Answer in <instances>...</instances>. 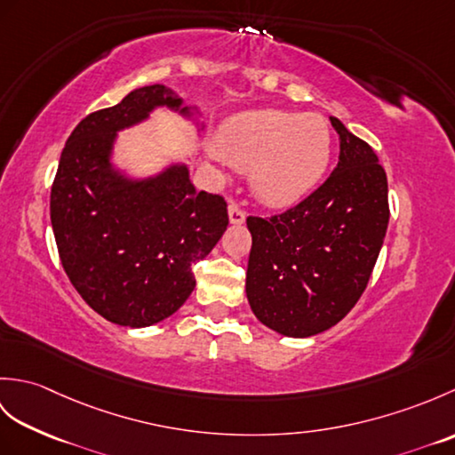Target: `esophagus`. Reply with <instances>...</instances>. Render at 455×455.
<instances>
[{
	"mask_svg": "<svg viewBox=\"0 0 455 455\" xmlns=\"http://www.w3.org/2000/svg\"><path fill=\"white\" fill-rule=\"evenodd\" d=\"M228 219H230V222H233V225H243V222L246 220V212L243 211V207H240L236 201H230Z\"/></svg>",
	"mask_w": 455,
	"mask_h": 455,
	"instance_id": "esophagus-1",
	"label": "esophagus"
}]
</instances>
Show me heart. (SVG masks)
I'll return each mask as SVG.
<instances>
[{
  "label": "heart",
  "instance_id": "obj_1",
  "mask_svg": "<svg viewBox=\"0 0 455 455\" xmlns=\"http://www.w3.org/2000/svg\"><path fill=\"white\" fill-rule=\"evenodd\" d=\"M217 150L235 168L252 170L259 199L285 207L301 201L323 180L332 137L316 113L254 109L222 124Z\"/></svg>",
  "mask_w": 455,
  "mask_h": 455
}]
</instances>
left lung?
Returning <instances> with one entry per match:
<instances>
[{"instance_id":"obj_1","label":"left lung","mask_w":455,"mask_h":455,"mask_svg":"<svg viewBox=\"0 0 455 455\" xmlns=\"http://www.w3.org/2000/svg\"><path fill=\"white\" fill-rule=\"evenodd\" d=\"M336 168L279 215L248 217L246 295L258 321L307 338L340 323L365 291L389 225L387 173L365 140L336 117Z\"/></svg>"}]
</instances>
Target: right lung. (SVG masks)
I'll list each match as a JSON object with an SVG mask.
<instances>
[{"mask_svg":"<svg viewBox=\"0 0 455 455\" xmlns=\"http://www.w3.org/2000/svg\"><path fill=\"white\" fill-rule=\"evenodd\" d=\"M181 100L166 85L131 92L90 113L60 154L51 191L58 256L76 291L119 326H150L188 301L205 258L227 230V201L191 186L188 166L132 181L111 168L117 131Z\"/></svg>","mask_w":455,"mask_h":455,"instance_id":"obj_1","label":"right lung"}]
</instances>
